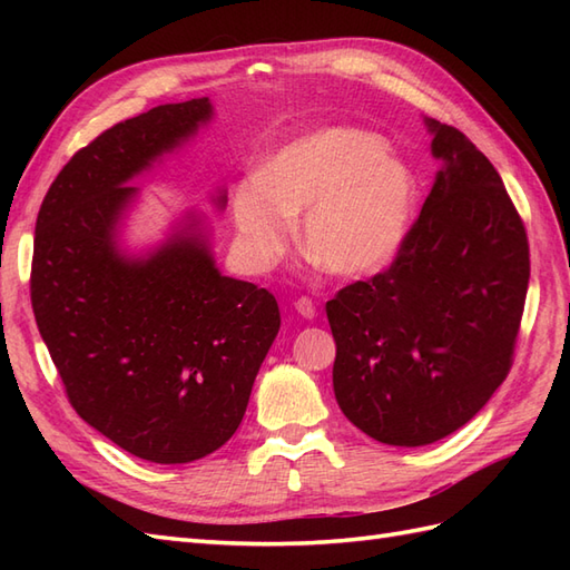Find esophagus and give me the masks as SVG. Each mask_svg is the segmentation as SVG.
<instances>
[{
    "mask_svg": "<svg viewBox=\"0 0 570 570\" xmlns=\"http://www.w3.org/2000/svg\"><path fill=\"white\" fill-rule=\"evenodd\" d=\"M294 308H296V313L301 318H306V321H313L316 318V304H313L311 298H306V296H301V298H296L294 301Z\"/></svg>",
    "mask_w": 570,
    "mask_h": 570,
    "instance_id": "1",
    "label": "esophagus"
}]
</instances>
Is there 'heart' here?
Here are the masks:
<instances>
[{
  "mask_svg": "<svg viewBox=\"0 0 570 570\" xmlns=\"http://www.w3.org/2000/svg\"><path fill=\"white\" fill-rule=\"evenodd\" d=\"M419 178L374 131L325 127L276 149L257 178L229 198L239 257L264 272L282 257L301 215L298 242L341 278L377 274L404 247Z\"/></svg>",
  "mask_w": 570,
  "mask_h": 570,
  "instance_id": "1",
  "label": "heart"
}]
</instances>
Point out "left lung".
Instances as JSON below:
<instances>
[{
  "instance_id": "left-lung-1",
  "label": "left lung",
  "mask_w": 570,
  "mask_h": 570,
  "mask_svg": "<svg viewBox=\"0 0 570 570\" xmlns=\"http://www.w3.org/2000/svg\"><path fill=\"white\" fill-rule=\"evenodd\" d=\"M443 166L392 266L325 304L337 406L370 439L429 445L512 367L529 242L500 174L463 131L423 119Z\"/></svg>"
}]
</instances>
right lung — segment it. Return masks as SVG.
Returning a JSON list of instances; mask_svg holds the SVG:
<instances>
[{"label":"right lung","mask_w":570,"mask_h":570,"mask_svg":"<svg viewBox=\"0 0 570 570\" xmlns=\"http://www.w3.org/2000/svg\"><path fill=\"white\" fill-rule=\"evenodd\" d=\"M213 102L125 119L63 166L36 217L31 306L72 409L149 463L225 445L282 325L276 298L223 276L210 229L186 213L147 252L122 247L131 178L198 135ZM225 208V190L213 198Z\"/></svg>","instance_id":"obj_1"}]
</instances>
